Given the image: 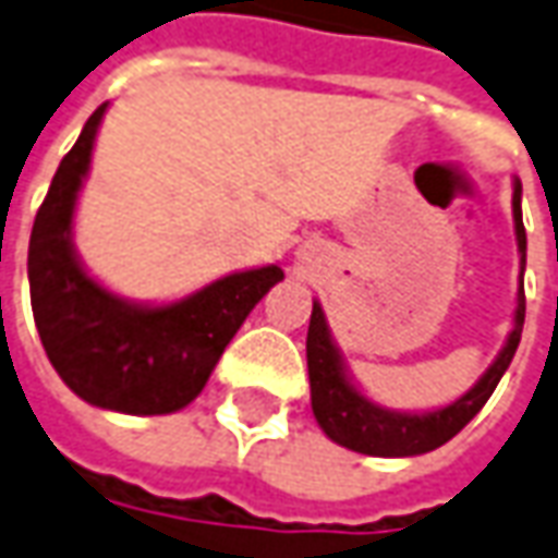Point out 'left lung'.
I'll return each mask as SVG.
<instances>
[{"label": "left lung", "mask_w": 558, "mask_h": 558, "mask_svg": "<svg viewBox=\"0 0 558 558\" xmlns=\"http://www.w3.org/2000/svg\"><path fill=\"white\" fill-rule=\"evenodd\" d=\"M522 183L513 186V220L515 242L522 252V270H525V227H522ZM525 325V288L519 286V304H515V325L507 338V347L492 362V368L480 377V384L470 392H463L458 402L445 405L427 414H402L387 411L368 402L362 392L343 375V362L338 356V347L331 343L328 325H325L323 306L313 304L310 331H306V368H310V399L313 414L325 429L328 439H335L350 451L372 454V458H411V454H427L433 448L445 445L451 436H458L488 402L495 392L497 380L510 368L515 356V347L522 338Z\"/></svg>", "instance_id": "obj_1"}]
</instances>
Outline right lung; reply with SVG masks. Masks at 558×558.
Returning a JSON list of instances; mask_svg holds the SVG:
<instances>
[{
  "instance_id": "add662e5",
  "label": "right lung",
  "mask_w": 558,
  "mask_h": 558,
  "mask_svg": "<svg viewBox=\"0 0 558 558\" xmlns=\"http://www.w3.org/2000/svg\"><path fill=\"white\" fill-rule=\"evenodd\" d=\"M104 110L107 104L88 116L33 220V319L54 372L78 399L122 414H171L199 396L239 325L286 272H233L168 306L129 304L97 286L73 252L70 223Z\"/></svg>"
}]
</instances>
